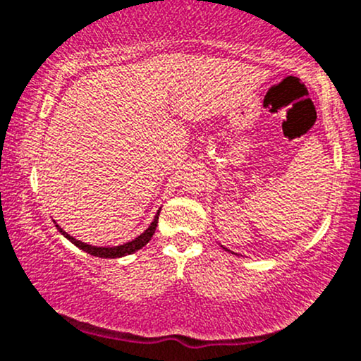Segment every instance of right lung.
I'll use <instances>...</instances> for the list:
<instances>
[{"mask_svg": "<svg viewBox=\"0 0 361 361\" xmlns=\"http://www.w3.org/2000/svg\"><path fill=\"white\" fill-rule=\"evenodd\" d=\"M159 214H160V212L157 213V216L153 218L152 225H149L148 228L140 235V237H136L135 240L126 242V244L117 245V247H95V245H88V244H85V242H82V240H76V238L71 237V235H68L63 228H61L59 225H56V226H58L59 232L63 233L64 237H66L68 240L71 242V244H75L76 247H78V249L85 250V252H87V254H92V256H95V257L116 259V257H123V256H128V254L136 252V250H140L141 247H145V245L148 244L149 238L153 237V233H155V230H157V224H159Z\"/></svg>", "mask_w": 361, "mask_h": 361, "instance_id": "right-lung-1", "label": "right lung"}]
</instances>
